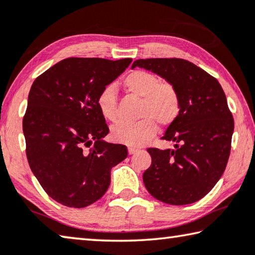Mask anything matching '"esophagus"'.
Masks as SVG:
<instances>
[{
  "label": "esophagus",
  "instance_id": "1",
  "mask_svg": "<svg viewBox=\"0 0 255 255\" xmlns=\"http://www.w3.org/2000/svg\"><path fill=\"white\" fill-rule=\"evenodd\" d=\"M140 149L137 148V147H134V146H129L128 147V153L129 154H136L137 152H139Z\"/></svg>",
  "mask_w": 255,
  "mask_h": 255
}]
</instances>
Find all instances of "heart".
Listing matches in <instances>:
<instances>
[{
	"mask_svg": "<svg viewBox=\"0 0 255 255\" xmlns=\"http://www.w3.org/2000/svg\"><path fill=\"white\" fill-rule=\"evenodd\" d=\"M124 90L142 98L137 123L120 121L113 126L112 136L117 142L139 146L152 139L157 130V124L167 127L177 119L180 111V98L172 84L160 82L152 72L134 70L123 79ZM96 106L103 118L115 121L118 118L116 91L108 85L99 93Z\"/></svg>",
	"mask_w": 255,
	"mask_h": 255,
	"instance_id": "obj_1",
	"label": "heart"
}]
</instances>
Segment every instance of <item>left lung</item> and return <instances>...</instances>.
Instances as JSON below:
<instances>
[{
	"label": "left lung",
	"instance_id": "8db88e82",
	"mask_svg": "<svg viewBox=\"0 0 255 255\" xmlns=\"http://www.w3.org/2000/svg\"><path fill=\"white\" fill-rule=\"evenodd\" d=\"M155 72L177 88L180 111L161 138L173 148H147L152 163L144 171L148 193L163 203L191 204L215 187L227 165L234 118L219 82L178 58L139 59L131 68Z\"/></svg>",
	"mask_w": 255,
	"mask_h": 255
}]
</instances>
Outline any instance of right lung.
<instances>
[{
  "mask_svg": "<svg viewBox=\"0 0 255 255\" xmlns=\"http://www.w3.org/2000/svg\"><path fill=\"white\" fill-rule=\"evenodd\" d=\"M130 62L68 58L31 85L22 120L27 160L58 203L80 209L100 200L110 185L112 167L127 157L125 145L102 139L109 127L96 99Z\"/></svg>",
  "mask_w": 255,
  "mask_h": 255,
  "instance_id": "1",
  "label": "right lung"
}]
</instances>
